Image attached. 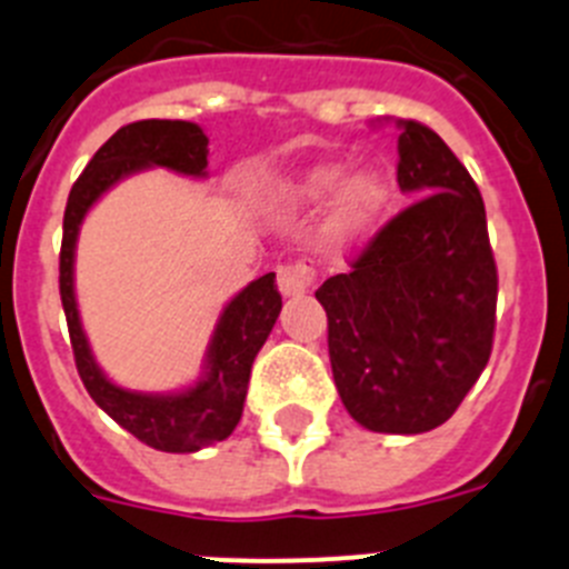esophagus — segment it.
<instances>
[{
  "label": "esophagus",
  "mask_w": 569,
  "mask_h": 569,
  "mask_svg": "<svg viewBox=\"0 0 569 569\" xmlns=\"http://www.w3.org/2000/svg\"><path fill=\"white\" fill-rule=\"evenodd\" d=\"M313 279H316L313 261L299 259V261H290V264H281V268H279V290H281V296L308 293L310 284H313Z\"/></svg>",
  "instance_id": "obj_1"
}]
</instances>
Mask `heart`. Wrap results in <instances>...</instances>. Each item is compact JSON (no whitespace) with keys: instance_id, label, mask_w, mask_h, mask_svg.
Masks as SVG:
<instances>
[{"instance_id":"obj_1","label":"heart","mask_w":569,"mask_h":569,"mask_svg":"<svg viewBox=\"0 0 569 569\" xmlns=\"http://www.w3.org/2000/svg\"><path fill=\"white\" fill-rule=\"evenodd\" d=\"M341 178H345V164L319 162L301 170L293 182L284 184V193L293 202L319 204L339 187L333 204H330V236L339 241H359L373 233L379 219L385 216L390 196H393V184L379 168L356 170L347 176L345 183L340 182Z\"/></svg>"}]
</instances>
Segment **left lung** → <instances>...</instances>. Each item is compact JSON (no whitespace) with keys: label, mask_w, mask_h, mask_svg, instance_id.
I'll use <instances>...</instances> for the list:
<instances>
[{"label":"left lung","mask_w":569,"mask_h":569,"mask_svg":"<svg viewBox=\"0 0 569 569\" xmlns=\"http://www.w3.org/2000/svg\"><path fill=\"white\" fill-rule=\"evenodd\" d=\"M399 188L416 193L316 299L347 413L373 433H427L487 367L499 273L481 193L427 124L399 119Z\"/></svg>","instance_id":"obj_1"}]
</instances>
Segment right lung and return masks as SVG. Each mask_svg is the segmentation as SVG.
<instances>
[{
  "label": "right lung",
  "instance_id": "obj_1",
  "mask_svg": "<svg viewBox=\"0 0 569 569\" xmlns=\"http://www.w3.org/2000/svg\"><path fill=\"white\" fill-rule=\"evenodd\" d=\"M144 168H168L182 176H208V136L202 128L182 119H142L116 130L93 153L88 168L70 188L62 224V253H59V293L68 319L73 359L90 399L104 413L122 425L128 433L164 453H196L202 447L224 441L241 419L248 396L250 367L256 353L268 341L281 310L276 273H264L228 301L219 316L213 339L204 353V373L182 393H136L113 385L102 373L88 336L82 330L73 293V253H77L79 224L104 190L119 179Z\"/></svg>",
  "mask_w": 569,
  "mask_h": 569
}]
</instances>
